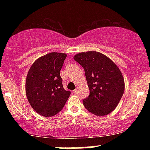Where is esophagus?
Listing matches in <instances>:
<instances>
[{"label": "esophagus", "mask_w": 150, "mask_h": 150, "mask_svg": "<svg viewBox=\"0 0 150 150\" xmlns=\"http://www.w3.org/2000/svg\"><path fill=\"white\" fill-rule=\"evenodd\" d=\"M73 92L74 94H77V92H78V89H75V90H73Z\"/></svg>", "instance_id": "obj_1"}]
</instances>
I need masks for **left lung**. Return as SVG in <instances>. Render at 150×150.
<instances>
[{
  "mask_svg": "<svg viewBox=\"0 0 150 150\" xmlns=\"http://www.w3.org/2000/svg\"><path fill=\"white\" fill-rule=\"evenodd\" d=\"M74 59L85 70L89 95L85 107L98 116H106L118 106L125 89L124 79L118 66L97 51L79 53Z\"/></svg>",
  "mask_w": 150,
  "mask_h": 150,
  "instance_id": "left-lung-1",
  "label": "left lung"
}]
</instances>
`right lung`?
Here are the masks:
<instances>
[{
	"instance_id": "1",
	"label": "right lung",
	"mask_w": 150,
	"mask_h": 150,
	"mask_svg": "<svg viewBox=\"0 0 150 150\" xmlns=\"http://www.w3.org/2000/svg\"><path fill=\"white\" fill-rule=\"evenodd\" d=\"M67 55L52 52L39 58L29 70L25 83L26 95L32 107L42 116L57 114L70 95L65 90L60 75Z\"/></svg>"
}]
</instances>
